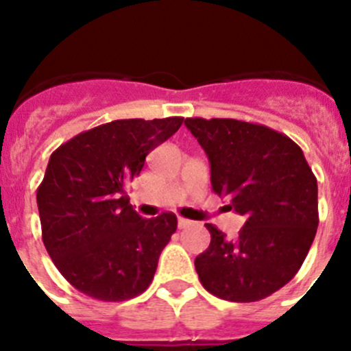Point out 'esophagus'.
Returning <instances> with one entry per match:
<instances>
[{"instance_id":"esophagus-1","label":"esophagus","mask_w":351,"mask_h":351,"mask_svg":"<svg viewBox=\"0 0 351 351\" xmlns=\"http://www.w3.org/2000/svg\"><path fill=\"white\" fill-rule=\"evenodd\" d=\"M189 226H192V221H189V219H183V217L178 219V228L180 229H185V228H189Z\"/></svg>"}]
</instances>
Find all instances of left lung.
<instances>
[{"mask_svg": "<svg viewBox=\"0 0 351 351\" xmlns=\"http://www.w3.org/2000/svg\"><path fill=\"white\" fill-rule=\"evenodd\" d=\"M185 125L207 154L214 193L246 219L232 239L207 224L198 278L219 299H265L292 280L309 253L319 224L316 176L302 149L270 127L200 117Z\"/></svg>", "mask_w": 351, "mask_h": 351, "instance_id": "8db88e82", "label": "left lung"}]
</instances>
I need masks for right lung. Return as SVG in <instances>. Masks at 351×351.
<instances>
[{
	"label": "right lung",
	"instance_id": "right-lung-1",
	"mask_svg": "<svg viewBox=\"0 0 351 351\" xmlns=\"http://www.w3.org/2000/svg\"><path fill=\"white\" fill-rule=\"evenodd\" d=\"M182 123L183 117L113 120L77 134L51 154L37 190L42 239L74 289L120 302L153 282L178 221L171 212L141 217L125 185Z\"/></svg>",
	"mask_w": 351,
	"mask_h": 351
}]
</instances>
